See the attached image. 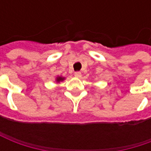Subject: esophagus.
Returning <instances> with one entry per match:
<instances>
[{"mask_svg": "<svg viewBox=\"0 0 151 151\" xmlns=\"http://www.w3.org/2000/svg\"><path fill=\"white\" fill-rule=\"evenodd\" d=\"M74 75H75V76L77 77V78H80V77L81 76V73L80 72V71H76Z\"/></svg>", "mask_w": 151, "mask_h": 151, "instance_id": "esophagus-1", "label": "esophagus"}]
</instances>
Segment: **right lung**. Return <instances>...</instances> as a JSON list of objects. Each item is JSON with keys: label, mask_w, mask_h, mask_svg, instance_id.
Segmentation results:
<instances>
[{"label": "right lung", "mask_w": 151, "mask_h": 151, "mask_svg": "<svg viewBox=\"0 0 151 151\" xmlns=\"http://www.w3.org/2000/svg\"><path fill=\"white\" fill-rule=\"evenodd\" d=\"M64 78H62V77H58L57 78V81H63Z\"/></svg>", "instance_id": "1"}]
</instances>
